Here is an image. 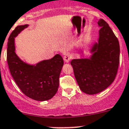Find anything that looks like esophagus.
<instances>
[{"label":"esophagus","instance_id":"1","mask_svg":"<svg viewBox=\"0 0 129 129\" xmlns=\"http://www.w3.org/2000/svg\"><path fill=\"white\" fill-rule=\"evenodd\" d=\"M63 60H64V61L66 62H69L70 60H71V55L69 53H67L65 54L64 57H63Z\"/></svg>","mask_w":129,"mask_h":129}]
</instances>
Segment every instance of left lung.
Listing matches in <instances>:
<instances>
[{"label":"left lung","instance_id":"obj_1","mask_svg":"<svg viewBox=\"0 0 129 129\" xmlns=\"http://www.w3.org/2000/svg\"><path fill=\"white\" fill-rule=\"evenodd\" d=\"M97 23L99 37L90 49L92 56L70 62L80 89L90 95L103 91L114 81L119 64L118 40L106 21L100 19Z\"/></svg>","mask_w":129,"mask_h":129}]
</instances>
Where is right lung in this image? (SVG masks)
Instances as JSON below:
<instances>
[{
    "label": "right lung",
    "mask_w": 129,
    "mask_h": 129,
    "mask_svg": "<svg viewBox=\"0 0 129 129\" xmlns=\"http://www.w3.org/2000/svg\"><path fill=\"white\" fill-rule=\"evenodd\" d=\"M28 25H18L10 35L7 43V62L13 78L21 91L34 100L45 101L57 92L63 60L58 54L51 59L35 65L28 64L21 60L15 53V38Z\"/></svg>",
    "instance_id": "right-lung-1"
}]
</instances>
